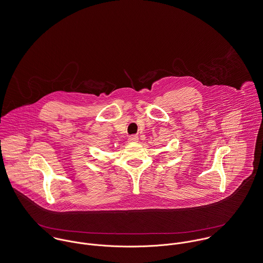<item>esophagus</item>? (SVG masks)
Returning a JSON list of instances; mask_svg holds the SVG:
<instances>
[{"label": "esophagus", "mask_w": 263, "mask_h": 263, "mask_svg": "<svg viewBox=\"0 0 263 263\" xmlns=\"http://www.w3.org/2000/svg\"><path fill=\"white\" fill-rule=\"evenodd\" d=\"M138 136L137 135H131L129 138H128V141L129 142H137L138 141Z\"/></svg>", "instance_id": "1"}]
</instances>
